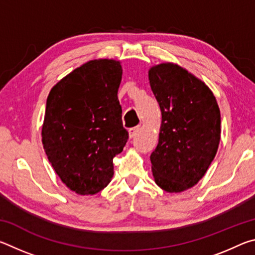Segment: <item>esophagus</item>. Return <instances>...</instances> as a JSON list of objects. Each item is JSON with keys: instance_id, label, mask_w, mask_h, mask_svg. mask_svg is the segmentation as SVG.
Segmentation results:
<instances>
[{"instance_id": "1", "label": "esophagus", "mask_w": 255, "mask_h": 255, "mask_svg": "<svg viewBox=\"0 0 255 255\" xmlns=\"http://www.w3.org/2000/svg\"><path fill=\"white\" fill-rule=\"evenodd\" d=\"M139 129H140V127H139V126H136V127H133V128H130V129H129V136H130V138L135 137V136H136V133L138 132V130H139Z\"/></svg>"}]
</instances>
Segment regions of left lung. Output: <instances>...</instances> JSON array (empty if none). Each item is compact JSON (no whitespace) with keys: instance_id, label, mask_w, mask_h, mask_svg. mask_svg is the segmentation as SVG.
Wrapping results in <instances>:
<instances>
[{"instance_id":"1","label":"left lung","mask_w":255,"mask_h":255,"mask_svg":"<svg viewBox=\"0 0 255 255\" xmlns=\"http://www.w3.org/2000/svg\"><path fill=\"white\" fill-rule=\"evenodd\" d=\"M161 108L158 144L150 154L155 182L167 192L198 183L221 140V111L208 86L179 65L159 64L148 72Z\"/></svg>"}]
</instances>
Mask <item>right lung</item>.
Segmentation results:
<instances>
[{
    "label": "right lung",
    "instance_id": "right-lung-1",
    "mask_svg": "<svg viewBox=\"0 0 255 255\" xmlns=\"http://www.w3.org/2000/svg\"><path fill=\"white\" fill-rule=\"evenodd\" d=\"M114 59L90 60L60 80L46 102L42 144L57 175L79 195H96L114 176V157L128 140Z\"/></svg>",
    "mask_w": 255,
    "mask_h": 255
}]
</instances>
